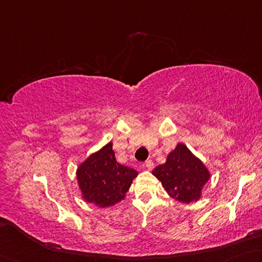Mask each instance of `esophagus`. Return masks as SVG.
<instances>
[{
    "mask_svg": "<svg viewBox=\"0 0 262 262\" xmlns=\"http://www.w3.org/2000/svg\"><path fill=\"white\" fill-rule=\"evenodd\" d=\"M144 167H145L146 169H147V170H152V169L154 168V163H153L152 160H147V161L145 162Z\"/></svg>",
    "mask_w": 262,
    "mask_h": 262,
    "instance_id": "34e87169",
    "label": "esophagus"
}]
</instances>
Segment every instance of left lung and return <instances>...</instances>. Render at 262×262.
I'll use <instances>...</instances> for the list:
<instances>
[{
	"label": "left lung",
	"mask_w": 262,
	"mask_h": 262,
	"mask_svg": "<svg viewBox=\"0 0 262 262\" xmlns=\"http://www.w3.org/2000/svg\"><path fill=\"white\" fill-rule=\"evenodd\" d=\"M153 175L171 198L184 204L199 200L204 185L210 178L201 160L181 143L168 155L166 163L154 169Z\"/></svg>",
	"instance_id": "1"
}]
</instances>
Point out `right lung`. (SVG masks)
<instances>
[{
    "mask_svg": "<svg viewBox=\"0 0 262 262\" xmlns=\"http://www.w3.org/2000/svg\"><path fill=\"white\" fill-rule=\"evenodd\" d=\"M138 176L135 169L118 163L108 143L91 154L77 169V181L82 199L98 207H109L122 201Z\"/></svg>",
    "mask_w": 262,
    "mask_h": 262,
    "instance_id": "right-lung-1",
    "label": "right lung"
}]
</instances>
